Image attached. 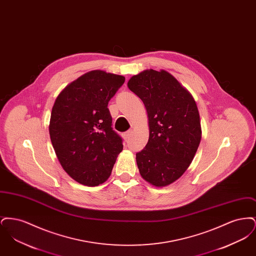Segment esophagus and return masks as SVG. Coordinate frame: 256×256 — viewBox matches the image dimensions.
I'll return each instance as SVG.
<instances>
[{
	"instance_id": "1",
	"label": "esophagus",
	"mask_w": 256,
	"mask_h": 256,
	"mask_svg": "<svg viewBox=\"0 0 256 256\" xmlns=\"http://www.w3.org/2000/svg\"><path fill=\"white\" fill-rule=\"evenodd\" d=\"M132 130H128V132H126L122 134V137H124V139L126 141H128V140L130 139V135H132Z\"/></svg>"
}]
</instances>
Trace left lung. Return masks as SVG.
Wrapping results in <instances>:
<instances>
[{"mask_svg": "<svg viewBox=\"0 0 256 256\" xmlns=\"http://www.w3.org/2000/svg\"><path fill=\"white\" fill-rule=\"evenodd\" d=\"M128 87L148 113V141L136 154L140 174L156 187L168 186L188 169L202 139L195 100L165 70L148 69L132 76Z\"/></svg>", "mask_w": 256, "mask_h": 256, "instance_id": "1", "label": "left lung"}]
</instances>
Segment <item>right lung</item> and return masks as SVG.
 Wrapping results in <instances>:
<instances>
[{
  "instance_id": "1",
  "label": "right lung",
  "mask_w": 256,
  "mask_h": 256,
  "mask_svg": "<svg viewBox=\"0 0 256 256\" xmlns=\"http://www.w3.org/2000/svg\"><path fill=\"white\" fill-rule=\"evenodd\" d=\"M124 82L122 76L94 70L72 82L56 98L50 141L62 168L80 184L106 182L122 150L108 104Z\"/></svg>"
}]
</instances>
